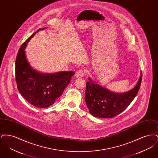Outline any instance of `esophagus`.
Segmentation results:
<instances>
[{"mask_svg": "<svg viewBox=\"0 0 158 158\" xmlns=\"http://www.w3.org/2000/svg\"><path fill=\"white\" fill-rule=\"evenodd\" d=\"M85 74V69H80L77 70L75 73V77L77 78H80L83 76Z\"/></svg>", "mask_w": 158, "mask_h": 158, "instance_id": "1", "label": "esophagus"}]
</instances>
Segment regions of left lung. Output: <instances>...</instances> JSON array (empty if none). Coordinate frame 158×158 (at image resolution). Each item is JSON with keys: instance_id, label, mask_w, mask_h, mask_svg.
Masks as SVG:
<instances>
[{"instance_id": "obj_1", "label": "left lung", "mask_w": 158, "mask_h": 158, "mask_svg": "<svg viewBox=\"0 0 158 158\" xmlns=\"http://www.w3.org/2000/svg\"><path fill=\"white\" fill-rule=\"evenodd\" d=\"M142 73L131 90L124 93H114L94 83L89 79L86 82L85 99L90 114L95 117L112 118L122 113L135 98L140 89Z\"/></svg>"}]
</instances>
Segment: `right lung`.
<instances>
[{
  "label": "right lung",
  "mask_w": 158,
  "mask_h": 158,
  "mask_svg": "<svg viewBox=\"0 0 158 158\" xmlns=\"http://www.w3.org/2000/svg\"><path fill=\"white\" fill-rule=\"evenodd\" d=\"M44 28L39 29L37 31ZM31 35L20 47L15 63L17 88L31 104L38 108H47L56 101L70 82L73 72H61L52 74L41 73L31 67L27 60L25 48Z\"/></svg>",
  "instance_id": "1"
}]
</instances>
